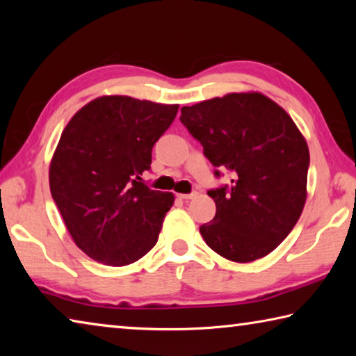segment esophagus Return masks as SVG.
Here are the masks:
<instances>
[{"mask_svg":"<svg viewBox=\"0 0 356 356\" xmlns=\"http://www.w3.org/2000/svg\"><path fill=\"white\" fill-rule=\"evenodd\" d=\"M195 196H196V193H190V195H186V193H179V195H177L179 200H182V201L193 200V197H195Z\"/></svg>","mask_w":356,"mask_h":356,"instance_id":"34e87169","label":"esophagus"}]
</instances>
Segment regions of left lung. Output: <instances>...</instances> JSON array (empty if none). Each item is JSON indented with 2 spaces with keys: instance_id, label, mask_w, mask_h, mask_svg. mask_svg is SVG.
I'll use <instances>...</instances> for the list:
<instances>
[{
  "instance_id": "1",
  "label": "left lung",
  "mask_w": 356,
  "mask_h": 356,
  "mask_svg": "<svg viewBox=\"0 0 356 356\" xmlns=\"http://www.w3.org/2000/svg\"><path fill=\"white\" fill-rule=\"evenodd\" d=\"M180 122L231 186L210 190L213 221L200 227L206 243L232 262L270 254L303 212L309 149L292 118L256 91L231 92L184 106ZM218 176V171H216Z\"/></svg>"
}]
</instances>
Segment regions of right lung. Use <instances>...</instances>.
Listing matches in <instances>:
<instances>
[{
	"mask_svg": "<svg viewBox=\"0 0 356 356\" xmlns=\"http://www.w3.org/2000/svg\"><path fill=\"white\" fill-rule=\"evenodd\" d=\"M179 105L102 95L63 130L50 161V191L75 245L94 261L124 267L154 248L174 195L141 182L152 147Z\"/></svg>",
	"mask_w": 356,
	"mask_h": 356,
	"instance_id": "1",
	"label": "right lung"
}]
</instances>
